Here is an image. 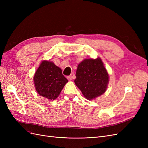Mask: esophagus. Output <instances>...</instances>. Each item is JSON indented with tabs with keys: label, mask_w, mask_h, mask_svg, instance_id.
Segmentation results:
<instances>
[{
	"label": "esophagus",
	"mask_w": 148,
	"mask_h": 148,
	"mask_svg": "<svg viewBox=\"0 0 148 148\" xmlns=\"http://www.w3.org/2000/svg\"><path fill=\"white\" fill-rule=\"evenodd\" d=\"M73 78V75H70L68 77H67V79H68L69 81H71V80H72Z\"/></svg>",
	"instance_id": "esophagus-1"
}]
</instances>
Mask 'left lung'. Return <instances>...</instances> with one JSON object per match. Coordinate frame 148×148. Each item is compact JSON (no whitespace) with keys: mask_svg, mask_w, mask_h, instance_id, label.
<instances>
[{"mask_svg":"<svg viewBox=\"0 0 148 148\" xmlns=\"http://www.w3.org/2000/svg\"><path fill=\"white\" fill-rule=\"evenodd\" d=\"M75 83L88 100L103 95L109 83V75L100 58L84 59L80 62Z\"/></svg>","mask_w":148,"mask_h":148,"instance_id":"1","label":"left lung"}]
</instances>
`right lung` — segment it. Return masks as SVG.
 I'll use <instances>...</instances> for the list:
<instances>
[{"instance_id":"right-lung-1","label":"right lung","mask_w":148,"mask_h":148,"mask_svg":"<svg viewBox=\"0 0 148 148\" xmlns=\"http://www.w3.org/2000/svg\"><path fill=\"white\" fill-rule=\"evenodd\" d=\"M36 90L40 96L54 100L59 96L68 80L60 68L52 62L42 61L34 75Z\"/></svg>"}]
</instances>
